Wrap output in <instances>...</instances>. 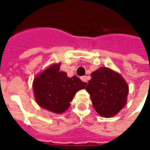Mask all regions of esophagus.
<instances>
[{
	"mask_svg": "<svg viewBox=\"0 0 150 150\" xmlns=\"http://www.w3.org/2000/svg\"><path fill=\"white\" fill-rule=\"evenodd\" d=\"M81 80L83 81V82H85V83H87V82H88V77H87L86 76H81Z\"/></svg>",
	"mask_w": 150,
	"mask_h": 150,
	"instance_id": "1",
	"label": "esophagus"
}]
</instances>
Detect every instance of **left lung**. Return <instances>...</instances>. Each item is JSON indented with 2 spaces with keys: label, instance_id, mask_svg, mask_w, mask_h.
<instances>
[{
  "label": "left lung",
  "instance_id": "8db88e82",
  "mask_svg": "<svg viewBox=\"0 0 150 150\" xmlns=\"http://www.w3.org/2000/svg\"><path fill=\"white\" fill-rule=\"evenodd\" d=\"M91 76L86 90L91 96L95 110L102 117H113L127 103L128 87L126 81L106 67H100Z\"/></svg>",
  "mask_w": 150,
  "mask_h": 150
}]
</instances>
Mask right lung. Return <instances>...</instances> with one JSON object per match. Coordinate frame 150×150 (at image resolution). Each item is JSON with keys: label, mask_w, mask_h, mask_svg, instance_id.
<instances>
[{"label": "right lung", "mask_w": 150, "mask_h": 150, "mask_svg": "<svg viewBox=\"0 0 150 150\" xmlns=\"http://www.w3.org/2000/svg\"><path fill=\"white\" fill-rule=\"evenodd\" d=\"M59 69V63L53 65L36 76L33 83L38 105L55 113L66 111L75 94L87 85L78 76L68 77L67 73Z\"/></svg>", "instance_id": "add662e5"}]
</instances>
